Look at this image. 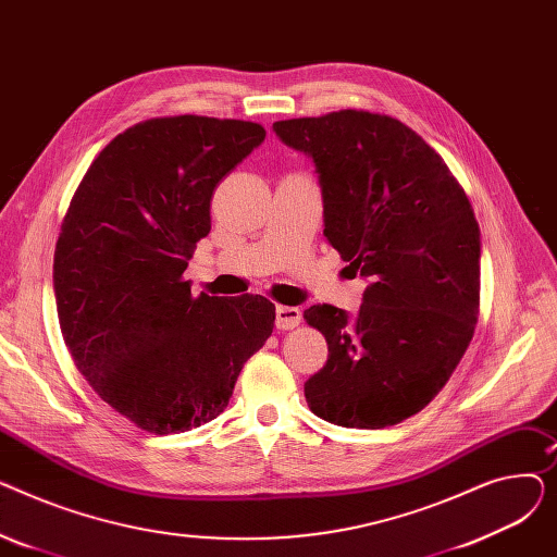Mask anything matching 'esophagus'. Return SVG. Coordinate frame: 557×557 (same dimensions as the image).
I'll return each instance as SVG.
<instances>
[{"label":"esophagus","instance_id":"34e87169","mask_svg":"<svg viewBox=\"0 0 557 557\" xmlns=\"http://www.w3.org/2000/svg\"><path fill=\"white\" fill-rule=\"evenodd\" d=\"M300 320H302L300 307H286V305L275 307V327L277 330H294L300 325Z\"/></svg>","mask_w":557,"mask_h":557}]
</instances>
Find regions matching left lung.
Returning a JSON list of instances; mask_svg holds the SVG:
<instances>
[{
	"label": "left lung",
	"instance_id": "8db88e82",
	"mask_svg": "<svg viewBox=\"0 0 557 557\" xmlns=\"http://www.w3.org/2000/svg\"><path fill=\"white\" fill-rule=\"evenodd\" d=\"M311 158L323 234L368 280L359 313L313 305L307 323L327 338L307 379L309 408L349 429H384L443 391L479 318L481 230L445 160L399 120L341 110L273 124Z\"/></svg>",
	"mask_w": 557,
	"mask_h": 557
}]
</instances>
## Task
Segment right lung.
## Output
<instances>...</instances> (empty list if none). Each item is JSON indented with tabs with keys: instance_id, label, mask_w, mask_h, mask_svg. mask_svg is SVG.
Returning <instances> with one entry per match:
<instances>
[{
	"instance_id": "obj_1",
	"label": "right lung",
	"mask_w": 557,
	"mask_h": 557,
	"mask_svg": "<svg viewBox=\"0 0 557 557\" xmlns=\"http://www.w3.org/2000/svg\"><path fill=\"white\" fill-rule=\"evenodd\" d=\"M267 137L259 124L162 116L116 135L87 169L53 255L58 320L78 372L139 429L214 420L267 343V298H191L214 187Z\"/></svg>"
}]
</instances>
